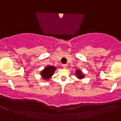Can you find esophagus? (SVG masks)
Masks as SVG:
<instances>
[{
    "instance_id": "34e87169",
    "label": "esophagus",
    "mask_w": 121,
    "mask_h": 121,
    "mask_svg": "<svg viewBox=\"0 0 121 121\" xmlns=\"http://www.w3.org/2000/svg\"><path fill=\"white\" fill-rule=\"evenodd\" d=\"M62 67L64 68H67V65H65V64H62Z\"/></svg>"
}]
</instances>
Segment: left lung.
<instances>
[{"label": "left lung", "instance_id": "8db88e82", "mask_svg": "<svg viewBox=\"0 0 121 121\" xmlns=\"http://www.w3.org/2000/svg\"><path fill=\"white\" fill-rule=\"evenodd\" d=\"M76 75L77 76V78H79V79H82L84 77V75L83 74L82 71L79 70H76Z\"/></svg>", "mask_w": 121, "mask_h": 121}]
</instances>
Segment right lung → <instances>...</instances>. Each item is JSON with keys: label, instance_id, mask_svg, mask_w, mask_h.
Wrapping results in <instances>:
<instances>
[{"label": "right lung", "instance_id": "right-lung-1", "mask_svg": "<svg viewBox=\"0 0 121 121\" xmlns=\"http://www.w3.org/2000/svg\"><path fill=\"white\" fill-rule=\"evenodd\" d=\"M56 70V68L55 67L48 65L42 71H41L40 74L43 79H44L45 80H47L53 75Z\"/></svg>", "mask_w": 121, "mask_h": 121}]
</instances>
